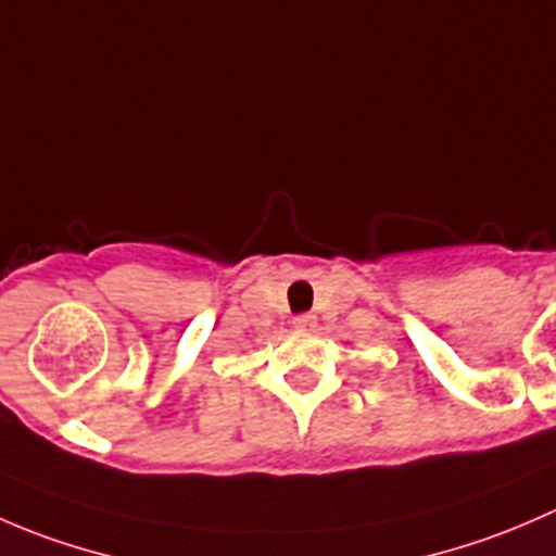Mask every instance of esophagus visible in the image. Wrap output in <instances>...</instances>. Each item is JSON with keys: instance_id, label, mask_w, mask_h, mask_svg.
I'll return each mask as SVG.
<instances>
[{"instance_id": "esophagus-1", "label": "esophagus", "mask_w": 556, "mask_h": 556, "mask_svg": "<svg viewBox=\"0 0 556 556\" xmlns=\"http://www.w3.org/2000/svg\"><path fill=\"white\" fill-rule=\"evenodd\" d=\"M293 325L299 330H312L314 325H317V317H314V314H309V312H304V314H295L293 317Z\"/></svg>"}]
</instances>
